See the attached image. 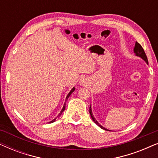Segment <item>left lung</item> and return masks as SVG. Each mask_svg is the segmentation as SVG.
<instances>
[{
    "mask_svg": "<svg viewBox=\"0 0 158 158\" xmlns=\"http://www.w3.org/2000/svg\"><path fill=\"white\" fill-rule=\"evenodd\" d=\"M134 51H135V53L136 54V55L139 56V57L142 58V59H143L144 61H145L148 64V57H147V56H146V54H145V52H144V51L143 48H142V47L137 42H136V43H135V49H134ZM89 113L90 114V116H91L93 121H94V122L96 123V124L98 125V126L100 127L101 129H105V130H108V129L103 128V127L101 126V125L99 124L98 122H97L96 119H95L94 116V115H93V113H92V111H91V107H90V109H89ZM108 131H109V130H108Z\"/></svg>",
    "mask_w": 158,
    "mask_h": 158,
    "instance_id": "1",
    "label": "left lung"
}]
</instances>
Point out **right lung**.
Wrapping results in <instances>:
<instances>
[{
	"mask_svg": "<svg viewBox=\"0 0 158 158\" xmlns=\"http://www.w3.org/2000/svg\"><path fill=\"white\" fill-rule=\"evenodd\" d=\"M74 90H75V88H73V89L70 90V93H69V94H68V96H67V97H66V99H68V98H69V96H70V95H71V94H72V93H73V91H74ZM64 109H65V104H64V106H63V108H62V111H60V113L59 114V115H58V116H60V115H61V114H62V112H63V111H64ZM55 120H56V118H55V119H54V120H52V122H51V123H52V122H55Z\"/></svg>",
	"mask_w": 158,
	"mask_h": 158,
	"instance_id": "1",
	"label": "right lung"
}]
</instances>
